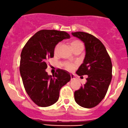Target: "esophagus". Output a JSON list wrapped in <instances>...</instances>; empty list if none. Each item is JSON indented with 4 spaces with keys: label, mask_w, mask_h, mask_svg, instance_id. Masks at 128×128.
Masks as SVG:
<instances>
[{
    "label": "esophagus",
    "mask_w": 128,
    "mask_h": 128,
    "mask_svg": "<svg viewBox=\"0 0 128 128\" xmlns=\"http://www.w3.org/2000/svg\"><path fill=\"white\" fill-rule=\"evenodd\" d=\"M70 79H71V80H73L76 79V78H75L74 75L70 74Z\"/></svg>",
    "instance_id": "34e87169"
}]
</instances>
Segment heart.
Listing matches in <instances>:
<instances>
[{
  "label": "heart",
  "instance_id": "b5f03b06",
  "mask_svg": "<svg viewBox=\"0 0 128 128\" xmlns=\"http://www.w3.org/2000/svg\"><path fill=\"white\" fill-rule=\"evenodd\" d=\"M70 46H71V47L72 50H74L75 48H76L80 47V46L83 47V44H82V42L79 40H74L73 41H72V42L70 43ZM60 43H58L56 46L54 50V52L55 54L58 53L60 48ZM64 66H65V68L67 70H72L74 68L73 64H70V63H65V64H64Z\"/></svg>",
  "mask_w": 128,
  "mask_h": 128
}]
</instances>
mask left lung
I'll list each match as a JSON object with an SVG mask.
<instances>
[{"mask_svg":"<svg viewBox=\"0 0 128 128\" xmlns=\"http://www.w3.org/2000/svg\"><path fill=\"white\" fill-rule=\"evenodd\" d=\"M72 34L84 43L86 50L83 63L76 73L79 76H88L86 84L74 92L75 100L82 107L93 108L107 92L112 78V60L103 44L92 34L83 32Z\"/></svg>","mask_w":128,"mask_h":128,"instance_id":"8db88e82","label":"left lung"}]
</instances>
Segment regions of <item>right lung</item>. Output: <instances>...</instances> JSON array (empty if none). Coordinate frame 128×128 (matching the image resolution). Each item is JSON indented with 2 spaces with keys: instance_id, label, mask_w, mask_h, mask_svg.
Here are the masks:
<instances>
[{
  "instance_id": "right-lung-1",
  "label": "right lung",
  "mask_w": 128,
  "mask_h": 128,
  "mask_svg": "<svg viewBox=\"0 0 128 128\" xmlns=\"http://www.w3.org/2000/svg\"><path fill=\"white\" fill-rule=\"evenodd\" d=\"M70 38L64 31L41 30L28 40L21 53L20 72L27 94L37 106L46 107L56 102L60 88L70 80V74L58 70L49 76L46 61L54 57L59 42Z\"/></svg>"
}]
</instances>
